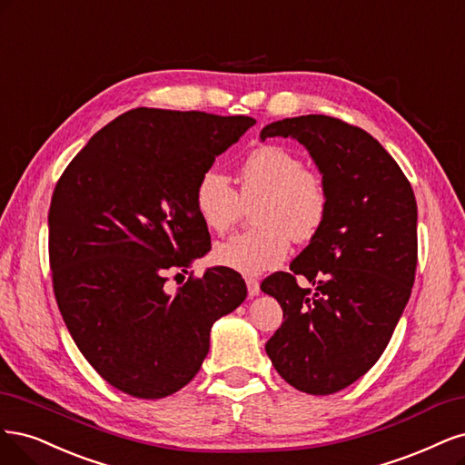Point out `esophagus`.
Instances as JSON below:
<instances>
[{
    "label": "esophagus",
    "mask_w": 465,
    "mask_h": 465,
    "mask_svg": "<svg viewBox=\"0 0 465 465\" xmlns=\"http://www.w3.org/2000/svg\"><path fill=\"white\" fill-rule=\"evenodd\" d=\"M245 283H247V293H249V297L259 295V292H261V283H259V280H257V278H247V280H245Z\"/></svg>",
    "instance_id": "obj_1"
}]
</instances>
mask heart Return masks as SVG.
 <instances>
[{
    "mask_svg": "<svg viewBox=\"0 0 465 465\" xmlns=\"http://www.w3.org/2000/svg\"><path fill=\"white\" fill-rule=\"evenodd\" d=\"M239 191L218 168L204 170L193 191V203L204 228L222 233L242 216L243 203L252 204L257 228L220 242L214 261L243 276L272 271L288 257L292 239L307 243L324 228L331 194L319 173L305 160L278 144L251 151L237 172Z\"/></svg>",
    "mask_w": 465,
    "mask_h": 465,
    "instance_id": "1",
    "label": "heart"
}]
</instances>
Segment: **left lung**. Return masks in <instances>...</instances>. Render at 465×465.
<instances>
[{
  "label": "left lung",
  "instance_id": "8db88e82",
  "mask_svg": "<svg viewBox=\"0 0 465 465\" xmlns=\"http://www.w3.org/2000/svg\"><path fill=\"white\" fill-rule=\"evenodd\" d=\"M302 143L331 194L324 228L261 290L283 311L266 341L280 377L314 396L350 386L379 361L408 305L417 266V203L396 160L363 129L328 115L262 127ZM295 275L315 288L299 289Z\"/></svg>",
  "mask_w": 465,
  "mask_h": 465
}]
</instances>
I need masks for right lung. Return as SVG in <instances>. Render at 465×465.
<instances>
[{
  "label": "right lung",
  "mask_w": 465,
  "mask_h": 465,
  "mask_svg": "<svg viewBox=\"0 0 465 465\" xmlns=\"http://www.w3.org/2000/svg\"><path fill=\"white\" fill-rule=\"evenodd\" d=\"M254 124L137 108L102 127L59 177L48 214L57 307L117 391L144 400L177 392L199 372L213 324L245 302L243 278L223 266L175 293L166 282L211 251L194 183Z\"/></svg>",
  "instance_id": "obj_1"
}]
</instances>
